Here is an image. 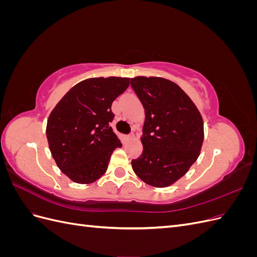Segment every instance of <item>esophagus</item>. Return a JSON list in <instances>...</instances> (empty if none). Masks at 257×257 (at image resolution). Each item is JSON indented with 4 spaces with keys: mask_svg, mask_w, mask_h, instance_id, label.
I'll return each instance as SVG.
<instances>
[{
    "mask_svg": "<svg viewBox=\"0 0 257 257\" xmlns=\"http://www.w3.org/2000/svg\"><path fill=\"white\" fill-rule=\"evenodd\" d=\"M133 138H134V134H131V135L124 136V139H125V141H131V139H133Z\"/></svg>",
    "mask_w": 257,
    "mask_h": 257,
    "instance_id": "1",
    "label": "esophagus"
}]
</instances>
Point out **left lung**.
<instances>
[{"instance_id":"8db88e82","label":"left lung","mask_w":257,"mask_h":257,"mask_svg":"<svg viewBox=\"0 0 257 257\" xmlns=\"http://www.w3.org/2000/svg\"><path fill=\"white\" fill-rule=\"evenodd\" d=\"M131 85L145 108L143 154L132 161L134 173L154 186L166 188L189 172L204 143L198 108L179 85L162 77L137 76Z\"/></svg>"}]
</instances>
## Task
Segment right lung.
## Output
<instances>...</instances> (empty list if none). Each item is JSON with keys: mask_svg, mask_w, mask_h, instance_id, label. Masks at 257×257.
Here are the masks:
<instances>
[{"mask_svg": "<svg viewBox=\"0 0 257 257\" xmlns=\"http://www.w3.org/2000/svg\"><path fill=\"white\" fill-rule=\"evenodd\" d=\"M126 77H98L75 84L49 114L46 135L61 172L80 184L95 182L122 145L109 123L113 100L127 89Z\"/></svg>", "mask_w": 257, "mask_h": 257, "instance_id": "obj_1", "label": "right lung"}]
</instances>
